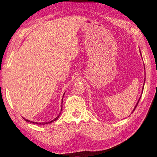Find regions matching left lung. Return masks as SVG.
<instances>
[{"mask_svg": "<svg viewBox=\"0 0 157 157\" xmlns=\"http://www.w3.org/2000/svg\"><path fill=\"white\" fill-rule=\"evenodd\" d=\"M144 69H145V66H144ZM144 84H145V82H144ZM143 91H143H142V92ZM140 97H141V96H140ZM140 98H139V101H138V102H137V104H136V106H135V107H134V110H133V111H134V110H135V109H136V107H137V105H138V103H139V100H140ZM133 111H132V112H133Z\"/></svg>", "mask_w": 157, "mask_h": 157, "instance_id": "1", "label": "left lung"}]
</instances>
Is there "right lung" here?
<instances>
[{
  "instance_id": "right-lung-1",
  "label": "right lung",
  "mask_w": 157,
  "mask_h": 157,
  "mask_svg": "<svg viewBox=\"0 0 157 157\" xmlns=\"http://www.w3.org/2000/svg\"><path fill=\"white\" fill-rule=\"evenodd\" d=\"M63 95H64V94H63ZM62 100H63V98H62ZM62 102H63V101H62ZM62 108H61V111H62ZM62 113V112H60V113ZM60 113L56 117V118L54 119V120H52V121H49V122H46V123H36V122H33V121H29V120H27V119H25V118H23L24 119L25 121H26V122H28V123H34V124H45L50 123H52V122H53V121H57V119H58V118H59V117Z\"/></svg>"
}]
</instances>
